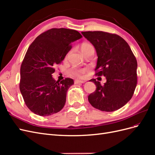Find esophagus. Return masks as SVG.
Instances as JSON below:
<instances>
[{"mask_svg":"<svg viewBox=\"0 0 155 155\" xmlns=\"http://www.w3.org/2000/svg\"><path fill=\"white\" fill-rule=\"evenodd\" d=\"M85 81H81V80H75L74 81V83L75 84H80V83H84Z\"/></svg>","mask_w":155,"mask_h":155,"instance_id":"obj_1","label":"esophagus"}]
</instances>
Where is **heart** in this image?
<instances>
[{
  "instance_id": "obj_1",
  "label": "heart",
  "mask_w": 155,
  "mask_h": 155,
  "mask_svg": "<svg viewBox=\"0 0 155 155\" xmlns=\"http://www.w3.org/2000/svg\"><path fill=\"white\" fill-rule=\"evenodd\" d=\"M92 47V46L88 43H83L81 46V50L84 54L87 51L89 48ZM87 68H78V67H73L69 70V74L72 76L78 77V78H82L84 74L86 73L87 71Z\"/></svg>"
}]
</instances>
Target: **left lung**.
<instances>
[{"mask_svg": "<svg viewBox=\"0 0 155 155\" xmlns=\"http://www.w3.org/2000/svg\"><path fill=\"white\" fill-rule=\"evenodd\" d=\"M94 45L97 55L95 75L104 76L101 85L95 79L96 89L88 100L101 111L112 112L124 106L133 97L137 84V61L128 43L120 36L101 31H82Z\"/></svg>", "mask_w": 155, "mask_h": 155, "instance_id": "8db88e82", "label": "left lung"}]
</instances>
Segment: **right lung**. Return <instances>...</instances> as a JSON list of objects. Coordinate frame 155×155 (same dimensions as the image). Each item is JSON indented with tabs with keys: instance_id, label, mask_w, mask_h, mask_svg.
<instances>
[{
	"instance_id": "obj_1",
	"label": "right lung",
	"mask_w": 155,
	"mask_h": 155,
	"mask_svg": "<svg viewBox=\"0 0 155 155\" xmlns=\"http://www.w3.org/2000/svg\"><path fill=\"white\" fill-rule=\"evenodd\" d=\"M81 37L76 30L51 28L40 34L29 46L21 66L19 88L26 105L34 114L50 116L64 106L73 79L55 81L51 74L72 48V43Z\"/></svg>"
}]
</instances>
